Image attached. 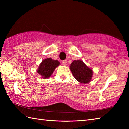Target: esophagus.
<instances>
[{
  "label": "esophagus",
  "mask_w": 129,
  "mask_h": 129,
  "mask_svg": "<svg viewBox=\"0 0 129 129\" xmlns=\"http://www.w3.org/2000/svg\"><path fill=\"white\" fill-rule=\"evenodd\" d=\"M62 65H65L67 64V61L66 60H63V61H62Z\"/></svg>",
  "instance_id": "34e87169"
}]
</instances>
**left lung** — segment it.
Wrapping results in <instances>:
<instances>
[{
	"label": "left lung",
	"mask_w": 129,
	"mask_h": 129,
	"mask_svg": "<svg viewBox=\"0 0 129 129\" xmlns=\"http://www.w3.org/2000/svg\"><path fill=\"white\" fill-rule=\"evenodd\" d=\"M74 77L80 83L87 84L91 81L93 71L81 60H74L70 65Z\"/></svg>",
	"instance_id": "1"
}]
</instances>
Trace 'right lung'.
<instances>
[{
  "label": "right lung",
  "instance_id": "obj_1",
  "mask_svg": "<svg viewBox=\"0 0 129 129\" xmlns=\"http://www.w3.org/2000/svg\"><path fill=\"white\" fill-rule=\"evenodd\" d=\"M60 62L51 58H47L42 60L38 68L37 72L43 79H48L52 75L55 68L60 65Z\"/></svg>",
  "mask_w": 129,
  "mask_h": 129
}]
</instances>
